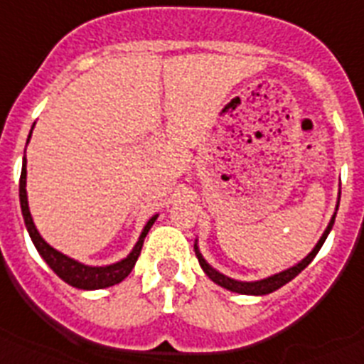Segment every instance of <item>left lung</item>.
Returning <instances> with one entry per match:
<instances>
[{
    "label": "left lung",
    "mask_w": 364,
    "mask_h": 364,
    "mask_svg": "<svg viewBox=\"0 0 364 364\" xmlns=\"http://www.w3.org/2000/svg\"><path fill=\"white\" fill-rule=\"evenodd\" d=\"M339 194H341V192H339ZM337 207H339V205H337ZM335 214H337V213H335ZM335 214L331 216L330 223H328L326 230H324V235L321 236V240L317 242V245L314 247V251L309 252L304 260L299 262V264L293 265V267H289V269L280 271V273L271 274V277L262 278V280H255V282H242V280H235V278L225 277V274L214 269L213 265L205 260L203 255L200 252V247H198V243H194L196 257H198V262H200L201 269H203L205 273H207V277L210 278L214 284H218V286L225 287V289H229V291H232V293H242V295H267V293L277 291L278 287L286 286V284L289 282V280H293V278H295L296 274L300 273V271H304L306 267H308L309 262L314 260L315 255L318 252V249L322 247L324 240H326L328 235H330V230H331V227H333V221H335Z\"/></svg>",
    "instance_id": "left-lung-1"
}]
</instances>
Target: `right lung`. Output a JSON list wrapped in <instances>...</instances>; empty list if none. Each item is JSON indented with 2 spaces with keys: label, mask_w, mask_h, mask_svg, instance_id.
Returning <instances> with one entry per match:
<instances>
[{
  "label": "right lung",
  "mask_w": 364,
  "mask_h": 364,
  "mask_svg": "<svg viewBox=\"0 0 364 364\" xmlns=\"http://www.w3.org/2000/svg\"><path fill=\"white\" fill-rule=\"evenodd\" d=\"M31 134H33V129H31ZM31 134H29V139H31ZM29 139H27V143H29ZM25 185H27V159L23 157L21 176H20V205H21V214H23V220H25V227H27V230H29L31 240H33L36 251L40 252V257L47 262V265H49L50 269L55 271V273L58 274L64 282H68L69 286L73 287H78V289H102V287H109L122 282V280L132 273L135 262H137L139 255H141V249H143V243L148 235V230L151 229L154 221L157 220V214L148 220L143 232H141V236H139L137 243H135V247L132 249V252H129L124 260L117 262V264H112V265H104V267H91V265L80 264V262L73 260V258L62 255V252L56 251L55 247H50L49 243L40 236L36 225H34L33 216H31Z\"/></svg>",
  "instance_id": "add662e5"
}]
</instances>
